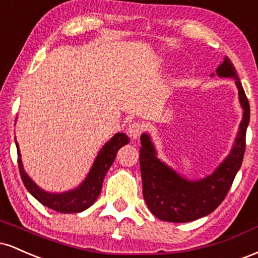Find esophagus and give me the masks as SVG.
Wrapping results in <instances>:
<instances>
[{
  "instance_id": "1",
  "label": "esophagus",
  "mask_w": 258,
  "mask_h": 258,
  "mask_svg": "<svg viewBox=\"0 0 258 258\" xmlns=\"http://www.w3.org/2000/svg\"><path fill=\"white\" fill-rule=\"evenodd\" d=\"M144 132V125L142 122H133L131 125L128 126V130H127V133H128V136L133 139H137L141 137L142 133Z\"/></svg>"
}]
</instances>
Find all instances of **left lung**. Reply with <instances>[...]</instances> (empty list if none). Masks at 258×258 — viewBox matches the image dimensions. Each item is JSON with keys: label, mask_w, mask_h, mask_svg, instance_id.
<instances>
[{"label": "left lung", "mask_w": 258, "mask_h": 258, "mask_svg": "<svg viewBox=\"0 0 258 258\" xmlns=\"http://www.w3.org/2000/svg\"><path fill=\"white\" fill-rule=\"evenodd\" d=\"M217 74L223 78L235 79L244 116L232 153L211 176L198 182L182 178L156 158L149 136L144 133L141 137L139 164L143 197L150 212L161 221L184 223L211 214L227 197L242 164L246 128L250 121V104L229 58L226 57L217 68Z\"/></svg>", "instance_id": "1"}]
</instances>
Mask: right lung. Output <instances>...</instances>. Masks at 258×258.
<instances>
[{
	"instance_id": "1",
	"label": "right lung",
	"mask_w": 258,
	"mask_h": 258,
	"mask_svg": "<svg viewBox=\"0 0 258 258\" xmlns=\"http://www.w3.org/2000/svg\"><path fill=\"white\" fill-rule=\"evenodd\" d=\"M127 143H130V138L127 137L125 133H116L102 148V150H100L98 156H97L96 161H94L93 166H92L85 182L79 188H76L75 190H70L68 193L61 194L47 193V191L38 188L29 178V176L25 173L24 168H23L19 148H18L17 143L18 166H19L20 177H22L25 188L43 206L54 210L57 212H60V214H78V212L84 211V210L88 209L91 205H93L94 201L99 197L100 190H102L103 179H104L109 167L114 162L117 150L121 147L126 146Z\"/></svg>"
}]
</instances>
